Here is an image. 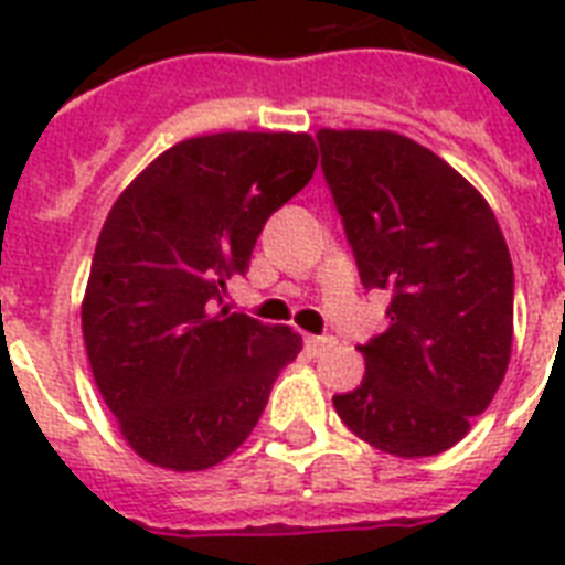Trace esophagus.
I'll list each match as a JSON object with an SVG mask.
<instances>
[{
  "mask_svg": "<svg viewBox=\"0 0 565 565\" xmlns=\"http://www.w3.org/2000/svg\"><path fill=\"white\" fill-rule=\"evenodd\" d=\"M305 345H308V352H310V354H322V352H328L331 345H334V337L308 334V337H305Z\"/></svg>",
  "mask_w": 565,
  "mask_h": 565,
  "instance_id": "obj_1",
  "label": "esophagus"
}]
</instances>
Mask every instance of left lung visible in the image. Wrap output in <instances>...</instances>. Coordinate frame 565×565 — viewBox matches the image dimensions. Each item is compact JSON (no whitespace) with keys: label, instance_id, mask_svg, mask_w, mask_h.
I'll return each mask as SVG.
<instances>
[{"label":"left lung","instance_id":"left-lung-1","mask_svg":"<svg viewBox=\"0 0 565 565\" xmlns=\"http://www.w3.org/2000/svg\"><path fill=\"white\" fill-rule=\"evenodd\" d=\"M317 140L363 287L390 292V328L358 345L366 375L334 407L386 455H439L469 434L508 372L504 234L483 195L411 137L322 128Z\"/></svg>","mask_w":565,"mask_h":565}]
</instances>
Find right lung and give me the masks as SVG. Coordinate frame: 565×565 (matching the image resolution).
I'll list each match as a JSON object with an SVG mask.
<instances>
[{"mask_svg":"<svg viewBox=\"0 0 565 565\" xmlns=\"http://www.w3.org/2000/svg\"><path fill=\"white\" fill-rule=\"evenodd\" d=\"M317 170L310 135L225 131L172 146L110 207L82 331L93 377L137 455L172 472L222 463L301 352L287 326L222 301L266 220Z\"/></svg>","mask_w":565,"mask_h":565,"instance_id":"right-lung-1","label":"right lung"}]
</instances>
